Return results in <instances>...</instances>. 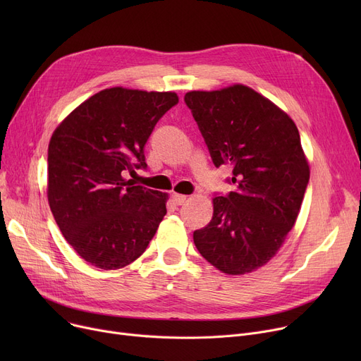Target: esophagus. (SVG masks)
<instances>
[{
	"label": "esophagus",
	"instance_id": "1",
	"mask_svg": "<svg viewBox=\"0 0 361 361\" xmlns=\"http://www.w3.org/2000/svg\"><path fill=\"white\" fill-rule=\"evenodd\" d=\"M173 200H174L177 204H183V203L187 200V196L178 195V193H173Z\"/></svg>",
	"mask_w": 361,
	"mask_h": 361
}]
</instances>
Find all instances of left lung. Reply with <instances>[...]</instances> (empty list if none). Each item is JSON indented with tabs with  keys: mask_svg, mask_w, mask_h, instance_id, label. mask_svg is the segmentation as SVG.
<instances>
[{
	"mask_svg": "<svg viewBox=\"0 0 361 361\" xmlns=\"http://www.w3.org/2000/svg\"><path fill=\"white\" fill-rule=\"evenodd\" d=\"M216 168L233 165L234 190L193 233L199 253L230 275L268 263L294 226L310 178L294 121L253 89L234 85L184 97Z\"/></svg>",
	"mask_w": 361,
	"mask_h": 361,
	"instance_id": "1",
	"label": "left lung"
}]
</instances>
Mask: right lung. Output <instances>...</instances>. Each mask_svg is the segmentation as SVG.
I'll list each match as a JSON object with an SVG mask.
<instances>
[{
	"instance_id": "1",
	"label": "right lung",
	"mask_w": 361,
	"mask_h": 361,
	"mask_svg": "<svg viewBox=\"0 0 361 361\" xmlns=\"http://www.w3.org/2000/svg\"><path fill=\"white\" fill-rule=\"evenodd\" d=\"M174 92L111 87L56 127L48 147V202L64 238L101 269L135 262L166 214V195L126 180L146 168L145 145Z\"/></svg>"
}]
</instances>
